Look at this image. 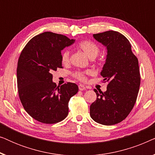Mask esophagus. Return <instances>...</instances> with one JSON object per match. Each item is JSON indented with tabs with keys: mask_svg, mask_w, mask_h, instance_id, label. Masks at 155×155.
<instances>
[{
	"mask_svg": "<svg viewBox=\"0 0 155 155\" xmlns=\"http://www.w3.org/2000/svg\"><path fill=\"white\" fill-rule=\"evenodd\" d=\"M78 87H79V90L80 91H83L85 90V87H84V85H82V84H79V86H78Z\"/></svg>",
	"mask_w": 155,
	"mask_h": 155,
	"instance_id": "1",
	"label": "esophagus"
}]
</instances>
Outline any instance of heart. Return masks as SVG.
Here are the masks:
<instances>
[{"instance_id": "heart-1", "label": "heart", "mask_w": 155, "mask_h": 155, "mask_svg": "<svg viewBox=\"0 0 155 155\" xmlns=\"http://www.w3.org/2000/svg\"><path fill=\"white\" fill-rule=\"evenodd\" d=\"M78 47L85 54L90 58H95L99 53V48L94 42L89 40H85L80 42ZM70 60V51L68 50L63 51L61 54V61L63 64H67ZM92 71H87L85 72H78L75 74L77 79L81 81L86 80V75H91Z\"/></svg>"}]
</instances>
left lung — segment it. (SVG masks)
<instances>
[{"instance_id":"8db88e82","label":"left lung","mask_w":155,"mask_h":155,"mask_svg":"<svg viewBox=\"0 0 155 155\" xmlns=\"http://www.w3.org/2000/svg\"><path fill=\"white\" fill-rule=\"evenodd\" d=\"M93 37L107 48L100 74L108 85L104 92L94 90L97 97L90 106V116L98 124L111 126L124 120L136 101L140 85L138 60L127 38L118 31L94 34Z\"/></svg>"}]
</instances>
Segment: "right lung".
I'll list each match as a JSON object with an SVG mask.
<instances>
[{
  "label": "right lung",
  "instance_id": "right-lung-1",
  "mask_svg": "<svg viewBox=\"0 0 155 155\" xmlns=\"http://www.w3.org/2000/svg\"><path fill=\"white\" fill-rule=\"evenodd\" d=\"M75 39L45 31L34 37L21 53L17 68L21 103L34 119L56 124L68 114V101L78 92L75 83L57 86L52 72L62 68L61 51Z\"/></svg>",
  "mask_w": 155,
  "mask_h": 155
}]
</instances>
